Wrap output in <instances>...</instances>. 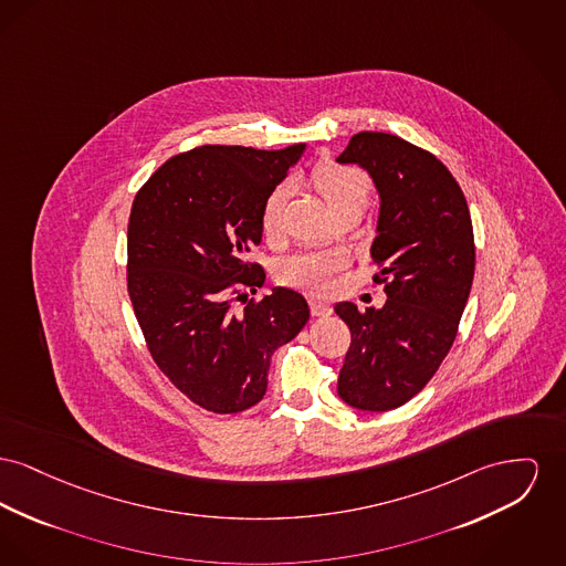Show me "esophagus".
<instances>
[{
  "label": "esophagus",
  "mask_w": 566,
  "mask_h": 566,
  "mask_svg": "<svg viewBox=\"0 0 566 566\" xmlns=\"http://www.w3.org/2000/svg\"><path fill=\"white\" fill-rule=\"evenodd\" d=\"M307 305H310V312H312V316H329L332 314V307H329V303L323 300H312L307 301Z\"/></svg>",
  "instance_id": "obj_1"
}]
</instances>
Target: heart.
Instances as JSON below:
<instances>
[{
  "label": "heart",
  "instance_id": "obj_1",
  "mask_svg": "<svg viewBox=\"0 0 566 566\" xmlns=\"http://www.w3.org/2000/svg\"><path fill=\"white\" fill-rule=\"evenodd\" d=\"M310 181L314 190L325 199L333 213L346 209H364L369 192L371 179L366 170L339 165L333 160L318 163L310 172ZM291 188L289 184H277L266 192L261 205V233L266 243H277L284 233V209L289 202ZM346 266V259L337 250H303L284 256L275 275L284 286L300 289L307 293H321L332 284L333 275Z\"/></svg>",
  "mask_w": 566,
  "mask_h": 566
}]
</instances>
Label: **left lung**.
Returning a JSON list of instances; mask_svg holds the SVG:
<instances>
[{"mask_svg":"<svg viewBox=\"0 0 566 566\" xmlns=\"http://www.w3.org/2000/svg\"><path fill=\"white\" fill-rule=\"evenodd\" d=\"M337 163L366 168L378 188L371 261L387 293L380 310L333 307L350 329L337 394L385 412L415 398L453 346L474 277L472 220L449 168L396 134H355Z\"/></svg>","mask_w":566,"mask_h":566,"instance_id":"obj_1","label":"left lung"}]
</instances>
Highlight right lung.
<instances>
[{"mask_svg": "<svg viewBox=\"0 0 566 566\" xmlns=\"http://www.w3.org/2000/svg\"><path fill=\"white\" fill-rule=\"evenodd\" d=\"M303 145L265 151L202 145L168 158L136 192L128 222V295L147 350L200 408L234 415L259 403L277 346L310 318L293 289L248 297L265 282L248 254L261 205Z\"/></svg>", "mask_w": 566, "mask_h": 566, "instance_id": "obj_1", "label": "right lung"}]
</instances>
